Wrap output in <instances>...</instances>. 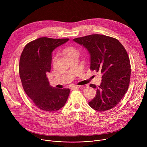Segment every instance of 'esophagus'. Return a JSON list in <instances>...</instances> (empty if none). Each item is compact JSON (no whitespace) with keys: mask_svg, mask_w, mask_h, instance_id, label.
Returning <instances> with one entry per match:
<instances>
[{"mask_svg":"<svg viewBox=\"0 0 147 147\" xmlns=\"http://www.w3.org/2000/svg\"><path fill=\"white\" fill-rule=\"evenodd\" d=\"M81 87L80 86H77V85H75V86H73L71 87V89L72 90H75V89H78Z\"/></svg>","mask_w":147,"mask_h":147,"instance_id":"1","label":"esophagus"}]
</instances>
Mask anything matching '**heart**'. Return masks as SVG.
Wrapping results in <instances>:
<instances>
[{
  "label": "heart",
  "mask_w": 147,
  "mask_h": 147,
  "mask_svg": "<svg viewBox=\"0 0 147 147\" xmlns=\"http://www.w3.org/2000/svg\"><path fill=\"white\" fill-rule=\"evenodd\" d=\"M64 53L66 56H68L74 53H78V52L74 48L69 47H67L64 49Z\"/></svg>",
  "instance_id": "heart-1"
}]
</instances>
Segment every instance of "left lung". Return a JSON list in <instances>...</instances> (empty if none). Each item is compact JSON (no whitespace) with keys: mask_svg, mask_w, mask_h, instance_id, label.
Returning a JSON list of instances; mask_svg holds the SVG:
<instances>
[{"mask_svg":"<svg viewBox=\"0 0 147 147\" xmlns=\"http://www.w3.org/2000/svg\"><path fill=\"white\" fill-rule=\"evenodd\" d=\"M73 40L88 50L91 70L102 74L100 86L90 84L96 89V95L89 105L101 112L111 109L129 88L131 66L126 51L117 39L104 35L92 34Z\"/></svg>","mask_w":147,"mask_h":147,"instance_id":"8db88e82","label":"left lung"}]
</instances>
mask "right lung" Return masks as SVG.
I'll list each match as a JSON object with an SVG mask.
<instances>
[{
  "mask_svg": "<svg viewBox=\"0 0 147 147\" xmlns=\"http://www.w3.org/2000/svg\"><path fill=\"white\" fill-rule=\"evenodd\" d=\"M69 40L42 37L24 47L20 56L19 74L26 94L37 108L47 112H56L65 105L70 89L50 86L47 73L51 71L52 52Z\"/></svg>",
  "mask_w": 147,
  "mask_h": 147,
  "instance_id": "add662e5",
  "label": "right lung"
}]
</instances>
